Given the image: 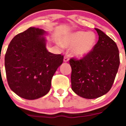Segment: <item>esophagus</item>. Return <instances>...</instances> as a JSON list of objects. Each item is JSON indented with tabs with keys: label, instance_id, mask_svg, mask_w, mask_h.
<instances>
[{
	"label": "esophagus",
	"instance_id": "esophagus-1",
	"mask_svg": "<svg viewBox=\"0 0 126 126\" xmlns=\"http://www.w3.org/2000/svg\"><path fill=\"white\" fill-rule=\"evenodd\" d=\"M69 60V56L68 55H65L64 57V62H68Z\"/></svg>",
	"mask_w": 126,
	"mask_h": 126
}]
</instances>
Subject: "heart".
<instances>
[{
  "instance_id": "heart-1",
  "label": "heart",
  "mask_w": 126,
  "mask_h": 126,
  "mask_svg": "<svg viewBox=\"0 0 126 126\" xmlns=\"http://www.w3.org/2000/svg\"><path fill=\"white\" fill-rule=\"evenodd\" d=\"M96 42L95 33L92 32L78 31L70 33L63 38L61 47H72L71 52L77 57H83L89 54L94 48Z\"/></svg>"
}]
</instances>
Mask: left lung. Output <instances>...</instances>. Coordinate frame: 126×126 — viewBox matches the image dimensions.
Segmentation results:
<instances>
[{
  "instance_id": "8db88e82",
  "label": "left lung",
  "mask_w": 126,
  "mask_h": 126,
  "mask_svg": "<svg viewBox=\"0 0 126 126\" xmlns=\"http://www.w3.org/2000/svg\"><path fill=\"white\" fill-rule=\"evenodd\" d=\"M98 41L93 50L80 60L71 59V88L79 96L100 97L109 92L120 64L116 43L99 29Z\"/></svg>"
}]
</instances>
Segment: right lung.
I'll use <instances>...</instances> for the list:
<instances>
[{"instance_id": "obj_1", "label": "right lung", "mask_w": 126, "mask_h": 126, "mask_svg": "<svg viewBox=\"0 0 126 126\" xmlns=\"http://www.w3.org/2000/svg\"><path fill=\"white\" fill-rule=\"evenodd\" d=\"M42 29L30 27L14 36L5 55V68L10 88L19 96L35 100L47 94L51 81L64 56L47 50Z\"/></svg>"}]
</instances>
